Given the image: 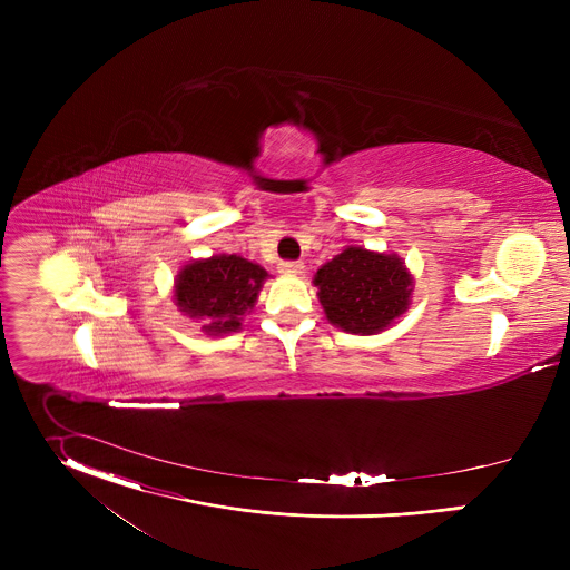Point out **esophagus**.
I'll return each mask as SVG.
<instances>
[{
	"instance_id": "esophagus-1",
	"label": "esophagus",
	"mask_w": 570,
	"mask_h": 570,
	"mask_svg": "<svg viewBox=\"0 0 570 570\" xmlns=\"http://www.w3.org/2000/svg\"><path fill=\"white\" fill-rule=\"evenodd\" d=\"M279 271L286 275H299L304 271V264L302 262H282Z\"/></svg>"
}]
</instances>
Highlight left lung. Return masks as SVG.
I'll use <instances>...</instances> for the list:
<instances>
[{"mask_svg":"<svg viewBox=\"0 0 570 570\" xmlns=\"http://www.w3.org/2000/svg\"><path fill=\"white\" fill-rule=\"evenodd\" d=\"M313 284L324 315L338 330L372 336L409 311L413 277L396 255L350 246L324 264Z\"/></svg>","mask_w":570,"mask_h":570,"instance_id":"left-lung-1","label":"left lung"}]
</instances>
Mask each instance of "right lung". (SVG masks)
Listing matches in <instances>:
<instances>
[{
  "instance_id": "obj_1",
  "label": "right lung",
  "mask_w": 570,
  "mask_h": 570,
  "mask_svg": "<svg viewBox=\"0 0 570 570\" xmlns=\"http://www.w3.org/2000/svg\"><path fill=\"white\" fill-rule=\"evenodd\" d=\"M268 273L236 255H214L187 264L176 277V306L203 320L207 336H223L240 330V320L255 308Z\"/></svg>"
}]
</instances>
